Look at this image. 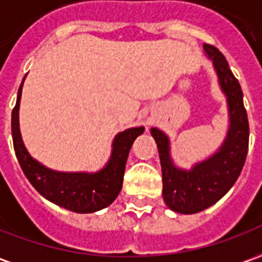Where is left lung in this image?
<instances>
[{
  "mask_svg": "<svg viewBox=\"0 0 262 262\" xmlns=\"http://www.w3.org/2000/svg\"><path fill=\"white\" fill-rule=\"evenodd\" d=\"M204 51L212 61L227 98L230 125L221 147L189 169L180 168L172 161L168 135L160 128H151L161 161L162 196L169 210L180 214H195L220 201L238 180L248 152L250 127L241 85L215 47L204 44Z\"/></svg>",
  "mask_w": 262,
  "mask_h": 262,
  "instance_id": "8db88e82",
  "label": "left lung"
}]
</instances>
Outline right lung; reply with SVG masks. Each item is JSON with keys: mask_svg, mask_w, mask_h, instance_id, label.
Segmentation results:
<instances>
[{"mask_svg": "<svg viewBox=\"0 0 262 262\" xmlns=\"http://www.w3.org/2000/svg\"><path fill=\"white\" fill-rule=\"evenodd\" d=\"M24 79L11 115V131L15 155L28 181L48 201L73 212L90 214L113 204L122 188L129 149L135 138L144 133V127L128 128L115 135L111 157L105 167L97 172H64L48 168L30 155L19 131V101Z\"/></svg>", "mask_w": 262, "mask_h": 262, "instance_id": "add662e5", "label": "right lung"}]
</instances>
